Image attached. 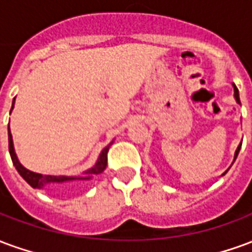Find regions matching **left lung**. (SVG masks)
<instances>
[{"mask_svg":"<svg viewBox=\"0 0 252 252\" xmlns=\"http://www.w3.org/2000/svg\"><path fill=\"white\" fill-rule=\"evenodd\" d=\"M233 97H235V99H236V102H238V104H240V98H239V90H238V88L235 86V85H233ZM240 147H242V143L239 144V147L236 148V151H235V158H233V162H235V159L238 158V154H239V151H240ZM225 173H227V171H225ZM225 173H224V174H225Z\"/></svg>","mask_w":252,"mask_h":252,"instance_id":"obj_1","label":"left lung"}]
</instances>
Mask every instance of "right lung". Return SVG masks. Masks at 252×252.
<instances>
[{
    "label": "right lung",
    "instance_id": "1",
    "mask_svg": "<svg viewBox=\"0 0 252 252\" xmlns=\"http://www.w3.org/2000/svg\"><path fill=\"white\" fill-rule=\"evenodd\" d=\"M14 105V99H13ZM13 105H12V109H13ZM10 109V112H12ZM8 136H9V154H10V158H12V162H13L14 167L19 171V174L24 178L28 184H30L32 188L35 189H51V188H57V186H61L66 182H70V184H81V182H85V181L90 180L94 175L102 173L105 169H106V164H108V151H109V146L105 147L101 154H99L97 162L94 164L92 169L83 171L82 175H78V177H66V175H43L39 174V173H33L31 170L25 169L23 164L20 163L19 159H17V155L14 153L13 147V139H12V133H10V129H9L8 126ZM112 144V143H110Z\"/></svg>",
    "mask_w": 252,
    "mask_h": 252
}]
</instances>
